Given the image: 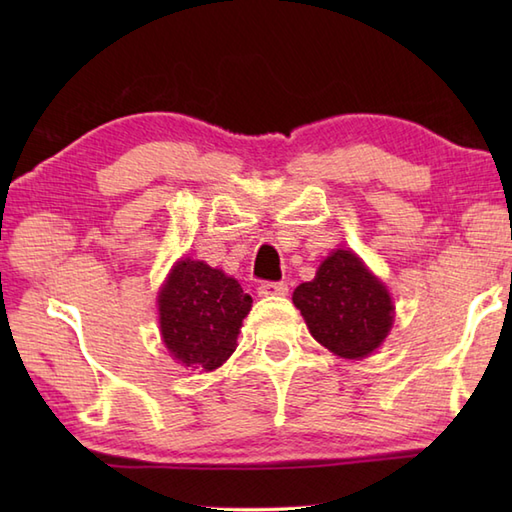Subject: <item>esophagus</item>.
Masks as SVG:
<instances>
[{"label":"esophagus","instance_id":"34e87169","mask_svg":"<svg viewBox=\"0 0 512 512\" xmlns=\"http://www.w3.org/2000/svg\"><path fill=\"white\" fill-rule=\"evenodd\" d=\"M257 292H259V297H277V295H286L288 286L284 284V281H262Z\"/></svg>","mask_w":512,"mask_h":512}]
</instances>
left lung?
I'll use <instances>...</instances> for the list:
<instances>
[{
    "mask_svg": "<svg viewBox=\"0 0 512 512\" xmlns=\"http://www.w3.org/2000/svg\"><path fill=\"white\" fill-rule=\"evenodd\" d=\"M292 303L314 339L343 358L372 354L394 321L389 292L350 250L325 259L317 277L297 286Z\"/></svg>",
    "mask_w": 512,
    "mask_h": 512,
    "instance_id": "obj_1",
    "label": "left lung"
}]
</instances>
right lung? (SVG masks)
<instances>
[{
  "instance_id": "1",
  "label": "right lung",
  "mask_w": 512,
  "mask_h": 512,
  "mask_svg": "<svg viewBox=\"0 0 512 512\" xmlns=\"http://www.w3.org/2000/svg\"><path fill=\"white\" fill-rule=\"evenodd\" d=\"M250 303L253 299L233 277L204 262L182 259L158 299L167 350L187 367L217 369L235 352Z\"/></svg>"
}]
</instances>
